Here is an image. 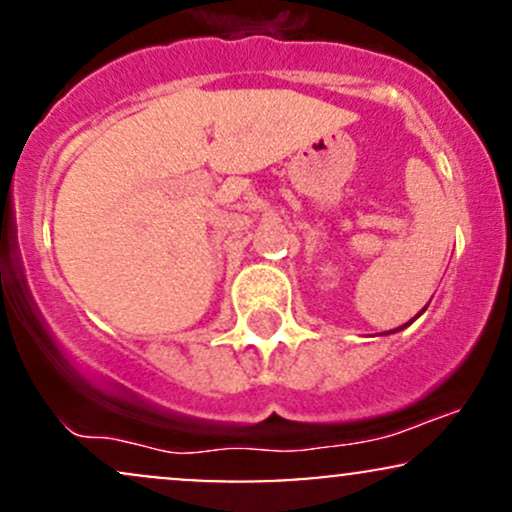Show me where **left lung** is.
<instances>
[{"mask_svg": "<svg viewBox=\"0 0 512 512\" xmlns=\"http://www.w3.org/2000/svg\"><path fill=\"white\" fill-rule=\"evenodd\" d=\"M426 308H428V305H426ZM426 308H424V310H426ZM424 310H421V313H424ZM421 313H419V315H421ZM419 315H416V317H419ZM416 317H411V320H409V322H404V325H402V327H397V330H390V332H385V334H395V332H399V330H404V327H409V325H411V322H414V320H416Z\"/></svg>", "mask_w": 512, "mask_h": 512, "instance_id": "obj_1", "label": "left lung"}]
</instances>
